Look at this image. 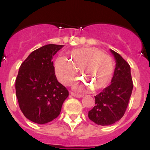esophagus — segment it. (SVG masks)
<instances>
[{
  "label": "esophagus",
  "mask_w": 150,
  "mask_h": 150,
  "mask_svg": "<svg viewBox=\"0 0 150 150\" xmlns=\"http://www.w3.org/2000/svg\"><path fill=\"white\" fill-rule=\"evenodd\" d=\"M71 95H72V96H74V97H75V98H81V97H83V96H82V95L76 94V93H74V92H71Z\"/></svg>",
  "instance_id": "1"
}]
</instances>
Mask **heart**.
Segmentation results:
<instances>
[{"label":"heart","instance_id":"b5f03b06","mask_svg":"<svg viewBox=\"0 0 150 150\" xmlns=\"http://www.w3.org/2000/svg\"><path fill=\"white\" fill-rule=\"evenodd\" d=\"M79 69L87 85L93 90L103 89L109 83L114 72V61L111 56L102 53L95 47H82L69 52V59L60 56L54 62L57 78L64 85L72 81ZM82 82L80 88L87 86Z\"/></svg>","mask_w":150,"mask_h":150}]
</instances>
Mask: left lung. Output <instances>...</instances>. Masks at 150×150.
Instances as JSON below:
<instances>
[{"instance_id": "8db88e82", "label": "left lung", "mask_w": 150, "mask_h": 150, "mask_svg": "<svg viewBox=\"0 0 150 150\" xmlns=\"http://www.w3.org/2000/svg\"><path fill=\"white\" fill-rule=\"evenodd\" d=\"M110 51L116 62L111 84L95 96L96 106L88 113L91 121L101 126L113 124L124 116L133 88L130 66L118 53Z\"/></svg>"}]
</instances>
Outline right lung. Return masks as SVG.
I'll return each mask as SVG.
<instances>
[{
	"label": "right lung",
	"mask_w": 150,
	"mask_h": 150,
	"mask_svg": "<svg viewBox=\"0 0 150 150\" xmlns=\"http://www.w3.org/2000/svg\"><path fill=\"white\" fill-rule=\"evenodd\" d=\"M63 47L43 46L31 53L19 68L15 80L19 107L25 117L36 124H47L58 117L69 96L57 80L52 61Z\"/></svg>",
	"instance_id": "1"
}]
</instances>
